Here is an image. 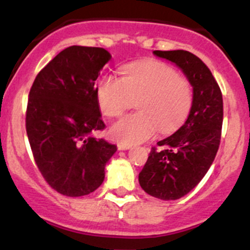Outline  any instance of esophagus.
<instances>
[{"label":"esophagus","mask_w":250,"mask_h":250,"mask_svg":"<svg viewBox=\"0 0 250 250\" xmlns=\"http://www.w3.org/2000/svg\"><path fill=\"white\" fill-rule=\"evenodd\" d=\"M132 147L130 144H125V143H118L117 144V148L118 150H128V148Z\"/></svg>","instance_id":"1"}]
</instances>
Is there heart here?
Returning a JSON list of instances; mask_svg holds the SVG:
<instances>
[{
    "mask_svg": "<svg viewBox=\"0 0 250 250\" xmlns=\"http://www.w3.org/2000/svg\"><path fill=\"white\" fill-rule=\"evenodd\" d=\"M121 75V78L106 75L97 87L98 105L107 117L120 116L137 100L138 112L123 116L111 125L115 140L141 143L150 139L158 127L172 132L188 118L193 104L192 84L170 65L144 60L125 65Z\"/></svg>",
    "mask_w": 250,
    "mask_h": 250,
    "instance_id": "heart-1",
    "label": "heart"
}]
</instances>
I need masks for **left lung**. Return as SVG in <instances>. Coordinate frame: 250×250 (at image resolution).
Instances as JSON below:
<instances>
[{
    "mask_svg": "<svg viewBox=\"0 0 250 250\" xmlns=\"http://www.w3.org/2000/svg\"><path fill=\"white\" fill-rule=\"evenodd\" d=\"M153 54L180 67L193 88V104L186 122L151 148L139 173L148 195L163 201L181 198L196 188L210 168L221 139L223 94L210 70L188 50H155Z\"/></svg>",
    "mask_w": 250,
    "mask_h": 250,
    "instance_id": "obj_1",
    "label": "left lung"
}]
</instances>
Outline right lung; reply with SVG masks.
<instances>
[{"label": "right lung", "mask_w": 250, "mask_h": 250, "mask_svg": "<svg viewBox=\"0 0 250 250\" xmlns=\"http://www.w3.org/2000/svg\"><path fill=\"white\" fill-rule=\"evenodd\" d=\"M111 55L104 48H65L39 72L27 100V138L48 185L69 197L103 184L116 145L92 137L105 128L95 81Z\"/></svg>", "instance_id": "right-lung-1"}]
</instances>
